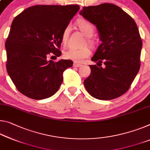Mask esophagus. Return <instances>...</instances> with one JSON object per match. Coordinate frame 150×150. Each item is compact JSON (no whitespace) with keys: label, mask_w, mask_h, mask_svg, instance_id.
<instances>
[{"label":"esophagus","mask_w":150,"mask_h":150,"mask_svg":"<svg viewBox=\"0 0 150 150\" xmlns=\"http://www.w3.org/2000/svg\"><path fill=\"white\" fill-rule=\"evenodd\" d=\"M81 66H82L81 64H79L77 63H73V67H81Z\"/></svg>","instance_id":"esophagus-1"}]
</instances>
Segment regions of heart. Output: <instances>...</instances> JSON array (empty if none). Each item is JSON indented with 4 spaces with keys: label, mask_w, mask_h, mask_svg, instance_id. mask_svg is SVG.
Masks as SVG:
<instances>
[{
    "label": "heart",
    "mask_w": 150,
    "mask_h": 150,
    "mask_svg": "<svg viewBox=\"0 0 150 150\" xmlns=\"http://www.w3.org/2000/svg\"><path fill=\"white\" fill-rule=\"evenodd\" d=\"M77 25L79 30L86 37H91L94 34V27L92 24L85 19H80L77 22ZM69 33V27L67 26L64 28L61 36V40L63 44H65L67 41ZM88 42L90 45H93L92 41L89 39H88ZM91 54V51L88 47H84L82 49L69 48L64 53L65 57L67 59L75 61L76 62H81L84 59L88 57Z\"/></svg>",
    "instance_id": "1"
}]
</instances>
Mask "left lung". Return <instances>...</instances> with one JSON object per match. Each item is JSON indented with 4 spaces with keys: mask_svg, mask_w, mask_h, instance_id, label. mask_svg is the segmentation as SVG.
Instances as JSON below:
<instances>
[{
    "mask_svg": "<svg viewBox=\"0 0 150 150\" xmlns=\"http://www.w3.org/2000/svg\"><path fill=\"white\" fill-rule=\"evenodd\" d=\"M81 15L99 30L101 44L89 67L91 74L83 83L95 98L111 100L129 90L140 68L142 41L134 20L120 7L111 3L83 6Z\"/></svg>",
    "mask_w": 150,
    "mask_h": 150,
    "instance_id": "obj_1",
    "label": "left lung"
}]
</instances>
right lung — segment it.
Returning <instances> with one entry per match:
<instances>
[{"instance_id": "1", "label": "right lung", "mask_w": 150, "mask_h": 150, "mask_svg": "<svg viewBox=\"0 0 150 150\" xmlns=\"http://www.w3.org/2000/svg\"><path fill=\"white\" fill-rule=\"evenodd\" d=\"M80 7L35 5L17 15L7 38L6 70L18 91L33 99L48 98L58 91L71 60H49L60 57L61 36Z\"/></svg>"}]
</instances>
